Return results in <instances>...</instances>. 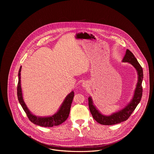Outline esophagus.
Listing matches in <instances>:
<instances>
[{
  "label": "esophagus",
  "instance_id": "1",
  "mask_svg": "<svg viewBox=\"0 0 154 154\" xmlns=\"http://www.w3.org/2000/svg\"><path fill=\"white\" fill-rule=\"evenodd\" d=\"M82 87L84 88H87L88 87V83L86 82H84L82 84Z\"/></svg>",
  "mask_w": 154,
  "mask_h": 154
}]
</instances>
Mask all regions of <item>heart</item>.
<instances>
[{"mask_svg": "<svg viewBox=\"0 0 154 154\" xmlns=\"http://www.w3.org/2000/svg\"><path fill=\"white\" fill-rule=\"evenodd\" d=\"M67 79H69V78H67Z\"/></svg>", "mask_w": 154, "mask_h": 154, "instance_id": "1", "label": "heart"}]
</instances>
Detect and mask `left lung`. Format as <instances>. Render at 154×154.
I'll return each instance as SVG.
<instances>
[{
	"label": "left lung",
	"instance_id": "1",
	"mask_svg": "<svg viewBox=\"0 0 154 154\" xmlns=\"http://www.w3.org/2000/svg\"><path fill=\"white\" fill-rule=\"evenodd\" d=\"M122 62H128L131 64L137 72V81L133 96L131 101L123 109L113 112L109 116L103 114L98 110L96 106L94 104L92 97H89L88 105L90 112L94 119L101 125H113L126 121L131 116L133 111L135 110L136 107L140 101L142 95V82L143 78L142 67L140 65L133 54L128 49L126 51V54L122 60Z\"/></svg>",
	"mask_w": 154,
	"mask_h": 154
}]
</instances>
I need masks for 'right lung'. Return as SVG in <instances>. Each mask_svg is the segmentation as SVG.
<instances>
[{"instance_id":"1","label":"right lung","mask_w":154,"mask_h":154,"mask_svg":"<svg viewBox=\"0 0 154 154\" xmlns=\"http://www.w3.org/2000/svg\"><path fill=\"white\" fill-rule=\"evenodd\" d=\"M22 66L20 67L18 72V83L17 87V95L19 103L22 106L23 110L26 112L29 120L35 125L43 127H53L58 126L63 123L67 117L70 112L71 104L74 97V92L71 91L65 98L59 109L52 116L40 117L33 114L24 102L22 95V88L21 85V72Z\"/></svg>"}]
</instances>
